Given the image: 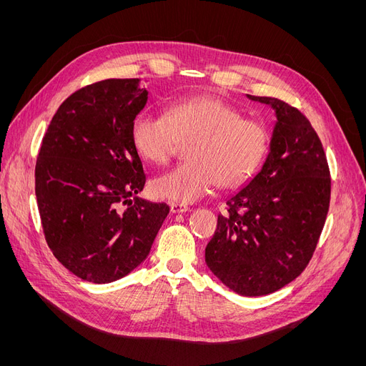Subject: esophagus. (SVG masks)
Here are the masks:
<instances>
[{"label":"esophagus","instance_id":"1","mask_svg":"<svg viewBox=\"0 0 366 366\" xmlns=\"http://www.w3.org/2000/svg\"><path fill=\"white\" fill-rule=\"evenodd\" d=\"M189 207L185 206V204H181V203H170V212L172 214H184V212H188Z\"/></svg>","mask_w":366,"mask_h":366}]
</instances>
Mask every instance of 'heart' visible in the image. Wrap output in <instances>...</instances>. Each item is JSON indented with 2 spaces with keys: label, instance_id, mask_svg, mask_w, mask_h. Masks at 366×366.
Returning <instances> with one entry per match:
<instances>
[{
  "label": "heart",
  "instance_id": "1",
  "mask_svg": "<svg viewBox=\"0 0 366 366\" xmlns=\"http://www.w3.org/2000/svg\"><path fill=\"white\" fill-rule=\"evenodd\" d=\"M184 164L151 182V193L175 203H194L218 184L239 187L251 178L265 157L267 129L214 96L187 99L167 107L164 115L139 112L130 124V142L151 164L167 163L178 144Z\"/></svg>",
  "mask_w": 366,
  "mask_h": 366
}]
</instances>
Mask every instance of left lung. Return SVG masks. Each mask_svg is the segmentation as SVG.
<instances>
[{"label":"left lung","instance_id":"obj_1","mask_svg":"<svg viewBox=\"0 0 366 366\" xmlns=\"http://www.w3.org/2000/svg\"><path fill=\"white\" fill-rule=\"evenodd\" d=\"M247 98L276 111L270 152L257 177L227 199L204 259L229 290L259 297L310 262L328 215L331 178L322 142L300 109L267 96Z\"/></svg>","mask_w":366,"mask_h":366}]
</instances>
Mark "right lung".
<instances>
[{
  "label": "right lung",
  "mask_w": 366,
  "mask_h": 366,
  "mask_svg": "<svg viewBox=\"0 0 366 366\" xmlns=\"http://www.w3.org/2000/svg\"><path fill=\"white\" fill-rule=\"evenodd\" d=\"M139 79H109L74 92L56 111L35 164V196L50 251L83 280L109 283L149 254L169 214L137 197L142 162L130 124L145 107Z\"/></svg>",
  "instance_id": "add662e5"
}]
</instances>
